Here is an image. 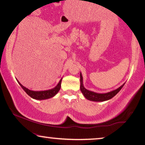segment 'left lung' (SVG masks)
<instances>
[{"mask_svg":"<svg viewBox=\"0 0 145 145\" xmlns=\"http://www.w3.org/2000/svg\"><path fill=\"white\" fill-rule=\"evenodd\" d=\"M80 89L82 93L84 95V97L86 99L90 100V101L93 102H104L107 101L111 99L112 97H114L118 93L120 90L121 89V88L123 87V86L125 84V82L124 84H123L121 86H120L117 89L111 91L107 92V93H96L92 91H89L87 89H86L85 87L83 84V78L82 73L80 72Z\"/></svg>","mask_w":145,"mask_h":145,"instance_id":"8db88e82","label":"left lung"}]
</instances>
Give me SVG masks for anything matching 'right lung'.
Returning <instances> with one entry per match:
<instances>
[{"instance_id": "obj_1", "label": "right lung", "mask_w": 145, "mask_h": 145, "mask_svg": "<svg viewBox=\"0 0 145 145\" xmlns=\"http://www.w3.org/2000/svg\"><path fill=\"white\" fill-rule=\"evenodd\" d=\"M62 78L59 80V82L56 86L55 88H52V89H49V90H46V91H32L29 89L28 88H25V86L21 84L18 80V84L20 85V86L22 88V89L25 91V92L29 96H30L31 98H33V99L35 100H46L50 99V98H52L55 96V95L57 94L59 92V91L61 89V81H62Z\"/></svg>"}]
</instances>
